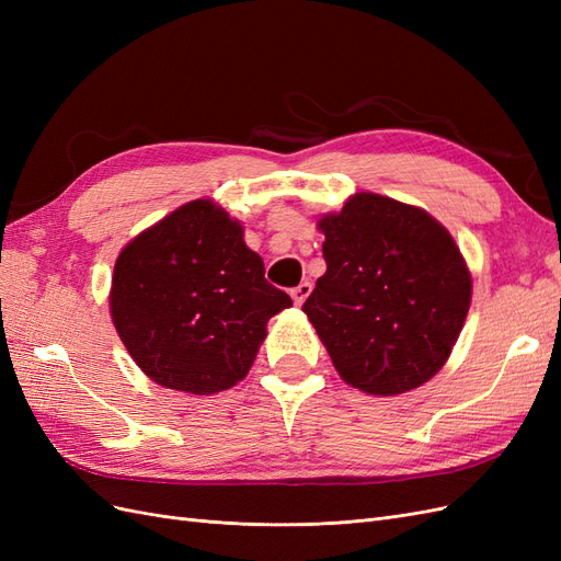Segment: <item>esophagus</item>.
Here are the masks:
<instances>
[{
  "label": "esophagus",
  "mask_w": 561,
  "mask_h": 561,
  "mask_svg": "<svg viewBox=\"0 0 561 561\" xmlns=\"http://www.w3.org/2000/svg\"><path fill=\"white\" fill-rule=\"evenodd\" d=\"M311 290H313V285H311L309 280H304V283H299V285L295 287V290H293L290 295H293V301L297 304V307H301V304L307 301V297L311 295Z\"/></svg>",
  "instance_id": "esophagus-1"
}]
</instances>
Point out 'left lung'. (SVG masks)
Returning <instances> with one entry per match:
<instances>
[{
  "instance_id": "left-lung-1",
  "label": "left lung",
  "mask_w": 561,
  "mask_h": 561,
  "mask_svg": "<svg viewBox=\"0 0 561 561\" xmlns=\"http://www.w3.org/2000/svg\"><path fill=\"white\" fill-rule=\"evenodd\" d=\"M328 271L301 311L346 383L400 396L433 379L470 309L472 278L426 210L360 192L320 217Z\"/></svg>"
}]
</instances>
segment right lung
Wrapping results in <instances>:
<instances>
[{"label": "right lung", "instance_id": "right-lung-1", "mask_svg": "<svg viewBox=\"0 0 561 561\" xmlns=\"http://www.w3.org/2000/svg\"><path fill=\"white\" fill-rule=\"evenodd\" d=\"M287 307L239 219L210 198L135 236L114 264L110 313L130 358L151 381L192 396L239 383L268 318Z\"/></svg>", "mask_w": 561, "mask_h": 561}]
</instances>
